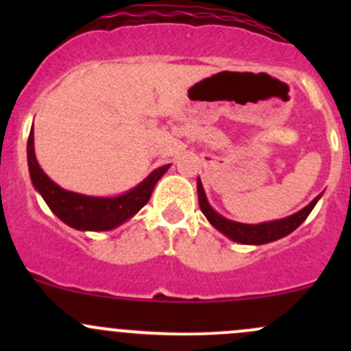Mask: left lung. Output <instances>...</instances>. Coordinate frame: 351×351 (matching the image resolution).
<instances>
[{
    "instance_id": "left-lung-1",
    "label": "left lung",
    "mask_w": 351,
    "mask_h": 351,
    "mask_svg": "<svg viewBox=\"0 0 351 351\" xmlns=\"http://www.w3.org/2000/svg\"><path fill=\"white\" fill-rule=\"evenodd\" d=\"M197 192L198 205H200V210L204 212L207 221L210 222L217 231H221L222 234L228 236L229 239L241 244H267L271 241H277V239L290 234V232L295 231V229L306 221L307 215H309L311 210L314 208V205L317 204V200L323 195V193H321V195L314 198L309 205H306L302 210L295 212V214L289 215V217L285 219H280V221L261 222V224H241V222H234L222 217L221 214H217V212L210 207V204L207 202V197H205L200 178L197 180Z\"/></svg>"
}]
</instances>
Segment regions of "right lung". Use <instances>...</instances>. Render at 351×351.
I'll return each mask as SVG.
<instances>
[{"label": "right lung", "instance_id": "obj_1", "mask_svg": "<svg viewBox=\"0 0 351 351\" xmlns=\"http://www.w3.org/2000/svg\"><path fill=\"white\" fill-rule=\"evenodd\" d=\"M28 171L35 190L62 222L77 231H110L137 214L151 198L158 180L171 165L154 169L144 182L119 197H90L67 192L52 182L38 166L34 149V129L27 144Z\"/></svg>", "mask_w": 351, "mask_h": 351}]
</instances>
